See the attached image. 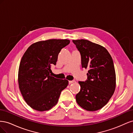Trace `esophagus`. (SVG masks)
Masks as SVG:
<instances>
[{
	"label": "esophagus",
	"instance_id": "esophagus-1",
	"mask_svg": "<svg viewBox=\"0 0 133 133\" xmlns=\"http://www.w3.org/2000/svg\"><path fill=\"white\" fill-rule=\"evenodd\" d=\"M74 82H75V80H70V81H69V84H71L73 83Z\"/></svg>",
	"mask_w": 133,
	"mask_h": 133
}]
</instances>
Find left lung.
I'll return each instance as SVG.
<instances>
[{
  "mask_svg": "<svg viewBox=\"0 0 133 133\" xmlns=\"http://www.w3.org/2000/svg\"><path fill=\"white\" fill-rule=\"evenodd\" d=\"M81 54L82 68H88V79L79 82L80 90L76 95L78 105L87 111H94L105 106L113 95L116 87L114 63L104 46L88 40H73Z\"/></svg>",
  "mask_w": 133,
  "mask_h": 133,
  "instance_id": "1",
  "label": "left lung"
}]
</instances>
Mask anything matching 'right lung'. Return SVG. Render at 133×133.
Segmentation results:
<instances>
[{
  "label": "right lung",
  "instance_id": "add662e5",
  "mask_svg": "<svg viewBox=\"0 0 133 133\" xmlns=\"http://www.w3.org/2000/svg\"><path fill=\"white\" fill-rule=\"evenodd\" d=\"M68 39H49L33 43L28 48L19 67L18 81L26 103L39 111L49 110L57 104L60 93L68 85L66 79L51 75V66L55 65Z\"/></svg>",
  "mask_w": 133,
  "mask_h": 133
}]
</instances>
